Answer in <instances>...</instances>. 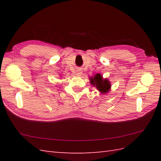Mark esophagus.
Returning a JSON list of instances; mask_svg holds the SVG:
<instances>
[{
    "label": "esophagus",
    "mask_w": 161,
    "mask_h": 161,
    "mask_svg": "<svg viewBox=\"0 0 161 161\" xmlns=\"http://www.w3.org/2000/svg\"><path fill=\"white\" fill-rule=\"evenodd\" d=\"M81 74H82V72H81V70H77V73H76V75H77V76L80 77L81 75Z\"/></svg>",
    "instance_id": "34e87169"
}]
</instances>
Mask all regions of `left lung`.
Instances as JSON below:
<instances>
[{
	"label": "left lung",
	"mask_w": 161,
	"mask_h": 161,
	"mask_svg": "<svg viewBox=\"0 0 161 161\" xmlns=\"http://www.w3.org/2000/svg\"><path fill=\"white\" fill-rule=\"evenodd\" d=\"M91 84L97 88L102 93H106L110 90L111 84L107 79H104L100 74H96L90 78Z\"/></svg>",
	"instance_id": "8db88e82"
}]
</instances>
